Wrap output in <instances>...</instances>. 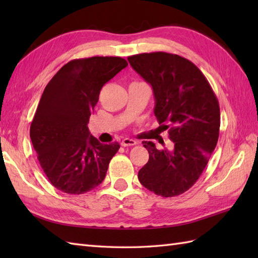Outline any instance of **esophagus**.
<instances>
[{
  "instance_id": "34e87169",
  "label": "esophagus",
  "mask_w": 258,
  "mask_h": 258,
  "mask_svg": "<svg viewBox=\"0 0 258 258\" xmlns=\"http://www.w3.org/2000/svg\"><path fill=\"white\" fill-rule=\"evenodd\" d=\"M138 144V142L132 140V139H124L122 142H120V145L126 147V146H134Z\"/></svg>"
}]
</instances>
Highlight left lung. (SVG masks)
Masks as SVG:
<instances>
[{
  "mask_svg": "<svg viewBox=\"0 0 258 258\" xmlns=\"http://www.w3.org/2000/svg\"><path fill=\"white\" fill-rule=\"evenodd\" d=\"M153 87L154 114L168 124L174 150H157L144 142L150 158L140 169L141 184L156 195L173 197L193 186L204 171L220 135V104L205 75L177 54L142 53L127 57Z\"/></svg>",
  "mask_w": 258,
  "mask_h": 258,
  "instance_id": "1",
  "label": "left lung"
}]
</instances>
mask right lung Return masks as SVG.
I'll list each match as a JSON object with an SVG mask.
<instances>
[{"label":"right lung","mask_w":258,"mask_h":258,"mask_svg":"<svg viewBox=\"0 0 258 258\" xmlns=\"http://www.w3.org/2000/svg\"><path fill=\"white\" fill-rule=\"evenodd\" d=\"M127 67L118 56L72 59L48 82L31 123L37 160L51 184L71 195L100 185L119 144H102L90 120L103 85Z\"/></svg>","instance_id":"obj_1"}]
</instances>
